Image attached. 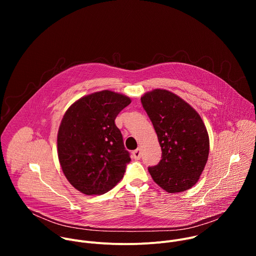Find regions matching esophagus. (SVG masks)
<instances>
[{
  "label": "esophagus",
  "mask_w": 256,
  "mask_h": 256,
  "mask_svg": "<svg viewBox=\"0 0 256 256\" xmlns=\"http://www.w3.org/2000/svg\"><path fill=\"white\" fill-rule=\"evenodd\" d=\"M132 157L136 160H140V149H136V150H134L132 152Z\"/></svg>",
  "instance_id": "esophagus-1"
}]
</instances>
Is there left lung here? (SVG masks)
Masks as SVG:
<instances>
[{"mask_svg": "<svg viewBox=\"0 0 256 256\" xmlns=\"http://www.w3.org/2000/svg\"><path fill=\"white\" fill-rule=\"evenodd\" d=\"M162 150L161 161L149 172L156 184L170 194L192 188L208 158L206 128L188 102L176 94L155 89L140 97Z\"/></svg>", "mask_w": 256, "mask_h": 256, "instance_id": "left-lung-1", "label": "left lung"}]
</instances>
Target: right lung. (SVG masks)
I'll use <instances>...</instances> for the list:
<instances>
[{
  "instance_id": "1",
  "label": "right lung",
  "mask_w": 256,
  "mask_h": 256,
  "mask_svg": "<svg viewBox=\"0 0 256 256\" xmlns=\"http://www.w3.org/2000/svg\"><path fill=\"white\" fill-rule=\"evenodd\" d=\"M130 98L103 90L84 96L66 112L58 155L70 184L84 194H103L122 179L130 153L114 120Z\"/></svg>"
}]
</instances>
